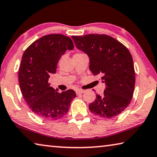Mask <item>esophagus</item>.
Segmentation results:
<instances>
[{
    "instance_id": "34e87169",
    "label": "esophagus",
    "mask_w": 157,
    "mask_h": 157,
    "mask_svg": "<svg viewBox=\"0 0 157 157\" xmlns=\"http://www.w3.org/2000/svg\"><path fill=\"white\" fill-rule=\"evenodd\" d=\"M83 93H84V90H81V89L76 90V94H83Z\"/></svg>"
}]
</instances>
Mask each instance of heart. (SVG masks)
Here are the masks:
<instances>
[{
  "label": "heart",
  "instance_id": "obj_1",
  "mask_svg": "<svg viewBox=\"0 0 157 157\" xmlns=\"http://www.w3.org/2000/svg\"><path fill=\"white\" fill-rule=\"evenodd\" d=\"M78 54H79V53H78ZM78 54H77V55H78Z\"/></svg>",
  "mask_w": 157,
  "mask_h": 157
}]
</instances>
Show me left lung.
Here are the masks:
<instances>
[{
	"label": "left lung",
	"instance_id": "8db88e82",
	"mask_svg": "<svg viewBox=\"0 0 157 157\" xmlns=\"http://www.w3.org/2000/svg\"><path fill=\"white\" fill-rule=\"evenodd\" d=\"M77 48L89 57V69L94 75H102L106 88L97 94L89 110L103 118H115L128 107L135 85L134 63L128 49L113 37L90 34L73 36Z\"/></svg>",
	"mask_w": 157,
	"mask_h": 157
}]
</instances>
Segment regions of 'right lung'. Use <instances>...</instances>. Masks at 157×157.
<instances>
[{
  "label": "right lung",
  "mask_w": 157,
  "mask_h": 157,
  "mask_svg": "<svg viewBox=\"0 0 157 157\" xmlns=\"http://www.w3.org/2000/svg\"><path fill=\"white\" fill-rule=\"evenodd\" d=\"M73 48L71 38L54 34L37 39L23 53L18 71L20 89L30 109L39 118L48 121L62 118L76 97L73 90L60 94L49 83L61 57Z\"/></svg>",
  "instance_id": "1"
}]
</instances>
